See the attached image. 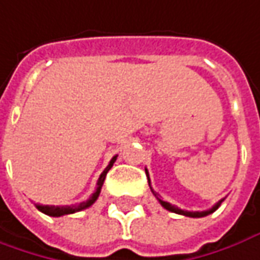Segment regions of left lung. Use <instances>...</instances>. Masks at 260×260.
<instances>
[{
	"label": "left lung",
	"mask_w": 260,
	"mask_h": 260,
	"mask_svg": "<svg viewBox=\"0 0 260 260\" xmlns=\"http://www.w3.org/2000/svg\"><path fill=\"white\" fill-rule=\"evenodd\" d=\"M145 172H146V176H148V183H149V188H151V190H152L153 197L158 199V202H159L167 211H171L174 212V213H179V215H185V216H189V218H204V216H208L209 213H212V212H215L216 209H218L219 206H220V204L225 201V198L223 199H220L218 204L213 205L211 209H208V211H202V212H189V211H183V209H179L178 206H175V205H171L169 202H165V201H162L159 198V195L155 192V190L152 189V186H151V179H149V174H148V169H145Z\"/></svg>",
	"instance_id": "obj_1"
}]
</instances>
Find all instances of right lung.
I'll return each instance as SVG.
<instances>
[{"mask_svg": "<svg viewBox=\"0 0 260 260\" xmlns=\"http://www.w3.org/2000/svg\"><path fill=\"white\" fill-rule=\"evenodd\" d=\"M116 160V156H114L111 162H109V165H108L105 169H104V172L101 174L100 179L96 182V189L93 192L92 195L89 199H86L84 202H81V204H77V205H70V206H54V205H35L37 206V209L38 211H41L42 213H45V215H48V216H63V215H71V213H75V212H79L82 211V209H86V208H89L91 205L98 199L101 193V188H102V185H104V181H105V176H107L108 171L112 168L114 165V162Z\"/></svg>", "mask_w": 260, "mask_h": 260, "instance_id": "add662e5", "label": "right lung"}]
</instances>
